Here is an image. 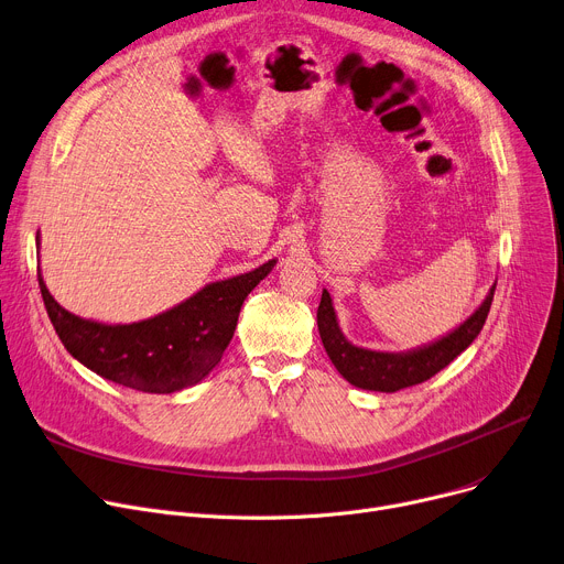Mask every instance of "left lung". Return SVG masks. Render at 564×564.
I'll use <instances>...</instances> for the list:
<instances>
[{
    "instance_id": "8db88e82",
    "label": "left lung",
    "mask_w": 564,
    "mask_h": 564,
    "mask_svg": "<svg viewBox=\"0 0 564 564\" xmlns=\"http://www.w3.org/2000/svg\"><path fill=\"white\" fill-rule=\"evenodd\" d=\"M494 289L496 284H491L489 293L476 307V312L465 323H459L455 329H451L448 335L403 352H382L350 344L339 327L333 297L323 289L316 314L318 335L327 357L335 364V369L352 387L391 393L430 380L435 373L446 369L459 352H465L471 346V341L480 335L485 318L489 314Z\"/></svg>"
}]
</instances>
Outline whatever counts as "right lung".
Returning <instances> with one entry per match:
<instances>
[{"label": "right lung", "instance_id": "right-lung-1", "mask_svg": "<svg viewBox=\"0 0 564 564\" xmlns=\"http://www.w3.org/2000/svg\"><path fill=\"white\" fill-rule=\"evenodd\" d=\"M41 248V237L36 235ZM275 259L250 273L203 286L180 305L137 323H99L75 316L39 284L47 316L77 361L116 384L148 393H173L207 378L235 337L241 305L267 278Z\"/></svg>", "mask_w": 564, "mask_h": 564}]
</instances>
